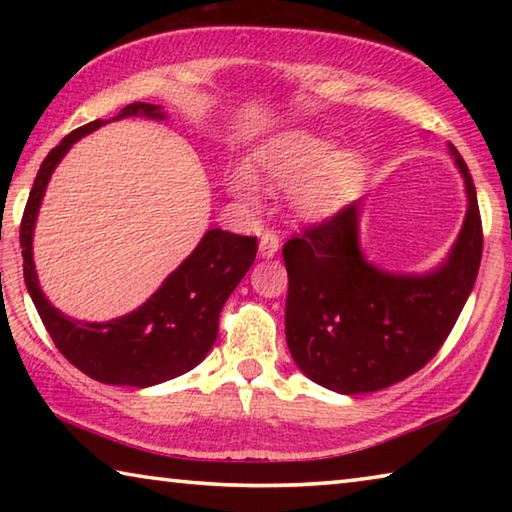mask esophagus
<instances>
[{"label":"esophagus","mask_w":512,"mask_h":512,"mask_svg":"<svg viewBox=\"0 0 512 512\" xmlns=\"http://www.w3.org/2000/svg\"><path fill=\"white\" fill-rule=\"evenodd\" d=\"M277 250H280V237L275 232H266L262 241H259V257L271 259L277 255Z\"/></svg>","instance_id":"34e87169"}]
</instances>
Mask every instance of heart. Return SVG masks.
I'll list each match as a JSON object with an SVG mask.
<instances>
[{
  "label": "heart",
  "instance_id": "heart-1",
  "mask_svg": "<svg viewBox=\"0 0 512 512\" xmlns=\"http://www.w3.org/2000/svg\"><path fill=\"white\" fill-rule=\"evenodd\" d=\"M368 162L359 151H339V142L307 131H289L264 142L250 158V169L228 173L225 189L253 205L259 185L291 189L289 207L302 221H318L341 210L363 187Z\"/></svg>",
  "mask_w": 512,
  "mask_h": 512
}]
</instances>
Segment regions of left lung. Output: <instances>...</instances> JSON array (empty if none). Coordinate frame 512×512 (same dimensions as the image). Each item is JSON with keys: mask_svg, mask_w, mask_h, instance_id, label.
Wrapping results in <instances>:
<instances>
[{"mask_svg": "<svg viewBox=\"0 0 512 512\" xmlns=\"http://www.w3.org/2000/svg\"><path fill=\"white\" fill-rule=\"evenodd\" d=\"M449 153L467 210L433 271L391 273L368 262L359 244L361 203L284 244L289 352L316 384L341 395L381 391L418 372L452 332L479 273L483 232L470 169L452 144Z\"/></svg>", "mask_w": 512, "mask_h": 512, "instance_id": "1", "label": "left lung"}]
</instances>
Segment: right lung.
I'll use <instances>...</instances> for the list:
<instances>
[{"label": "right lung", "instance_id": "add662e5", "mask_svg": "<svg viewBox=\"0 0 512 512\" xmlns=\"http://www.w3.org/2000/svg\"><path fill=\"white\" fill-rule=\"evenodd\" d=\"M124 117L167 119V112L162 106L137 101L112 119ZM106 124L97 119L76 128L40 164L20 225L24 282L49 336L72 366L101 384L146 388L185 375L207 357L219 334L225 300L255 262L257 239L221 228L207 230L192 255L167 275L160 289L126 316L83 323L58 311L40 289L33 264V230L58 162L74 142Z\"/></svg>", "mask_w": 512, "mask_h": 512}]
</instances>
